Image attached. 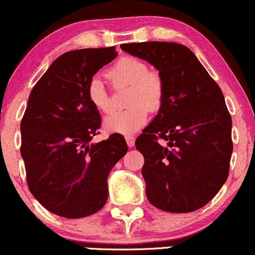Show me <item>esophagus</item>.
I'll list each match as a JSON object with an SVG mask.
<instances>
[{"label":"esophagus","instance_id":"1","mask_svg":"<svg viewBox=\"0 0 255 255\" xmlns=\"http://www.w3.org/2000/svg\"><path fill=\"white\" fill-rule=\"evenodd\" d=\"M126 141H127L128 146L132 147L134 145V141H135V136L130 135V134H129V135H126Z\"/></svg>","mask_w":255,"mask_h":255}]
</instances>
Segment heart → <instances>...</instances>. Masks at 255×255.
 <instances>
[{"label": "heart", "mask_w": 255, "mask_h": 255, "mask_svg": "<svg viewBox=\"0 0 255 255\" xmlns=\"http://www.w3.org/2000/svg\"><path fill=\"white\" fill-rule=\"evenodd\" d=\"M113 85L129 83L127 103L132 104L121 111H114L105 119L108 130L120 134H132L144 127L150 111H157L164 99L163 78L157 71L149 70L144 60L135 57L120 58L106 71ZM89 103L102 113L111 110L109 92L99 77H93L87 86Z\"/></svg>", "instance_id": "obj_1"}]
</instances>
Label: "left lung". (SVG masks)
Returning <instances> with one entry per match:
<instances>
[{
	"mask_svg": "<svg viewBox=\"0 0 255 255\" xmlns=\"http://www.w3.org/2000/svg\"><path fill=\"white\" fill-rule=\"evenodd\" d=\"M121 48L152 64L164 83L157 116L135 140L147 200L170 213L197 211L229 177L232 121L222 89L183 44L152 41Z\"/></svg>",
	"mask_w": 255,
	"mask_h": 255,
	"instance_id": "1",
	"label": "left lung"
}]
</instances>
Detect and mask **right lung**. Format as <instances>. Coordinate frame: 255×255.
<instances>
[{"label": "right lung", "mask_w": 255, "mask_h": 255, "mask_svg": "<svg viewBox=\"0 0 255 255\" xmlns=\"http://www.w3.org/2000/svg\"><path fill=\"white\" fill-rule=\"evenodd\" d=\"M117 57L115 47L71 50L57 58L33 86L21 119L20 153L30 192L47 211L78 219L108 200V175L127 152L123 135L91 142L99 134V111L87 86Z\"/></svg>", "instance_id": "1"}]
</instances>
